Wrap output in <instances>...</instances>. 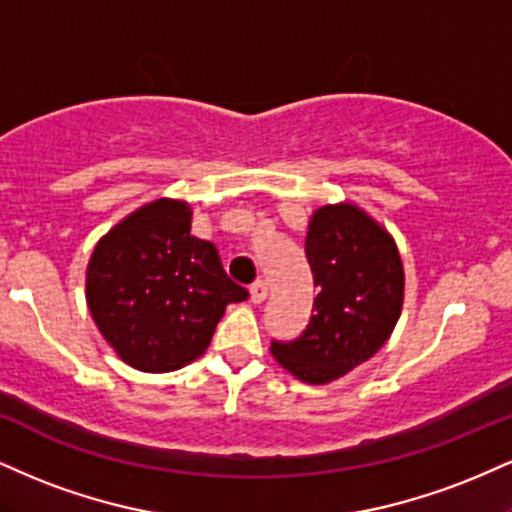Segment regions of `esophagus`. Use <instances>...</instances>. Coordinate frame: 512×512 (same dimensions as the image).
Segmentation results:
<instances>
[{
    "label": "esophagus",
    "mask_w": 512,
    "mask_h": 512,
    "mask_svg": "<svg viewBox=\"0 0 512 512\" xmlns=\"http://www.w3.org/2000/svg\"><path fill=\"white\" fill-rule=\"evenodd\" d=\"M264 298H267V283L264 281H255L250 286V300L255 305H260V303H264Z\"/></svg>",
    "instance_id": "1"
}]
</instances>
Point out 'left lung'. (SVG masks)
I'll list each match as a JSON object with an SVG mask.
<instances>
[{"label": "left lung", "mask_w": 512, "mask_h": 512, "mask_svg": "<svg viewBox=\"0 0 512 512\" xmlns=\"http://www.w3.org/2000/svg\"><path fill=\"white\" fill-rule=\"evenodd\" d=\"M317 298L305 331L272 341L281 367L305 384H329L391 336L403 307V262L389 231L360 207H319L305 238Z\"/></svg>", "instance_id": "8db88e82"}]
</instances>
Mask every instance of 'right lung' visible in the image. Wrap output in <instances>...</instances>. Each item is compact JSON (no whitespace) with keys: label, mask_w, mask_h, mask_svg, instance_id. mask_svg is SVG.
I'll return each instance as SVG.
<instances>
[{"label":"right lung","mask_w":512,"mask_h":512,"mask_svg":"<svg viewBox=\"0 0 512 512\" xmlns=\"http://www.w3.org/2000/svg\"><path fill=\"white\" fill-rule=\"evenodd\" d=\"M188 202L135 209L92 250L85 281L90 315L123 362L174 372L205 353L229 303L248 298L209 240L190 236Z\"/></svg>","instance_id":"obj_1"}]
</instances>
